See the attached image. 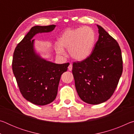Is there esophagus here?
<instances>
[{
	"mask_svg": "<svg viewBox=\"0 0 134 134\" xmlns=\"http://www.w3.org/2000/svg\"><path fill=\"white\" fill-rule=\"evenodd\" d=\"M68 69H69V71H71L72 69V65L71 64H70L69 65V67H68Z\"/></svg>",
	"mask_w": 134,
	"mask_h": 134,
	"instance_id": "esophagus-1",
	"label": "esophagus"
}]
</instances>
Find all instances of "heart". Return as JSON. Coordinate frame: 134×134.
<instances>
[{
	"mask_svg": "<svg viewBox=\"0 0 134 134\" xmlns=\"http://www.w3.org/2000/svg\"><path fill=\"white\" fill-rule=\"evenodd\" d=\"M96 33L88 26L79 27L65 30L58 39V44L55 46V51L60 55H64L63 48L69 49L71 58L77 61L89 57L93 50Z\"/></svg>",
	"mask_w": 134,
	"mask_h": 134,
	"instance_id": "1",
	"label": "heart"
}]
</instances>
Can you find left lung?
<instances>
[{"mask_svg":"<svg viewBox=\"0 0 134 134\" xmlns=\"http://www.w3.org/2000/svg\"><path fill=\"white\" fill-rule=\"evenodd\" d=\"M99 39L91 55L72 64L77 92L85 102L97 105L112 96L123 70L118 43L102 27L97 25Z\"/></svg>","mask_w":134,"mask_h":134,"instance_id":"8db88e82","label":"left lung"}]
</instances>
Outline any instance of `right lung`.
Returning <instances> with one entry per match:
<instances>
[{
	"mask_svg": "<svg viewBox=\"0 0 134 134\" xmlns=\"http://www.w3.org/2000/svg\"><path fill=\"white\" fill-rule=\"evenodd\" d=\"M55 25L34 26L17 45L13 53V72L24 97L37 105H46L55 100L60 77L69 63L55 64L42 58L34 48L35 35L49 32Z\"/></svg>",
	"mask_w": 134,
	"mask_h": 134,
	"instance_id": "obj_1",
	"label": "right lung"
}]
</instances>
